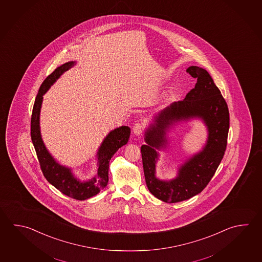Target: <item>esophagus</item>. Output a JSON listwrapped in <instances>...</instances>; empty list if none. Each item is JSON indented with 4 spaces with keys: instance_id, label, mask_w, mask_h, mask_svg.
<instances>
[{
    "instance_id": "34e87169",
    "label": "esophagus",
    "mask_w": 262,
    "mask_h": 262,
    "mask_svg": "<svg viewBox=\"0 0 262 262\" xmlns=\"http://www.w3.org/2000/svg\"><path fill=\"white\" fill-rule=\"evenodd\" d=\"M134 134L135 135H140L143 133V124L141 121H138L137 123L135 124L134 126Z\"/></svg>"
}]
</instances>
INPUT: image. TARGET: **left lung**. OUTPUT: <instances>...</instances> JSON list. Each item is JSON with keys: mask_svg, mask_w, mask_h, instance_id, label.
Instances as JSON below:
<instances>
[{"mask_svg": "<svg viewBox=\"0 0 262 262\" xmlns=\"http://www.w3.org/2000/svg\"><path fill=\"white\" fill-rule=\"evenodd\" d=\"M186 71L198 79L194 88L184 100L173 103L158 114L156 125L145 134L147 144L141 147L147 188L156 198L167 203L181 202L201 193L216 172L227 146L230 116L225 99L206 69L192 66ZM193 116L201 117L208 126L206 146L181 167L177 179L170 182L159 181L154 176L157 154L153 147L163 145L164 132L169 124Z\"/></svg>", "mask_w": 262, "mask_h": 262, "instance_id": "8db88e82", "label": "left lung"}]
</instances>
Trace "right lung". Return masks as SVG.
<instances>
[{"label":"right lung","instance_id":"1","mask_svg":"<svg viewBox=\"0 0 262 262\" xmlns=\"http://www.w3.org/2000/svg\"><path fill=\"white\" fill-rule=\"evenodd\" d=\"M74 66V62H69L55 69L40 85L39 93L35 99L30 120V135L34 145L40 169L45 178L61 193L77 200H85L92 198L104 189L108 183L109 161L114 154L122 145L128 143L130 128L122 126L116 128L105 137L98 151V169L95 178L90 182L80 183L72 175L71 170L56 163L51 157L41 140L40 133V111L42 95L48 91L50 86L58 79L60 75Z\"/></svg>","mask_w":262,"mask_h":262}]
</instances>
